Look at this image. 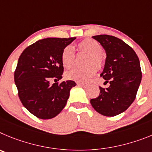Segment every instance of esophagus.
Instances as JSON below:
<instances>
[{
  "instance_id": "34e87169",
  "label": "esophagus",
  "mask_w": 152,
  "mask_h": 152,
  "mask_svg": "<svg viewBox=\"0 0 152 152\" xmlns=\"http://www.w3.org/2000/svg\"><path fill=\"white\" fill-rule=\"evenodd\" d=\"M77 85L79 86H86V83H80V82H78Z\"/></svg>"
}]
</instances>
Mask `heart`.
I'll list each match as a JSON object with an SVG mask.
<instances>
[{
	"label": "heart",
	"mask_w": 152,
	"mask_h": 152,
	"mask_svg": "<svg viewBox=\"0 0 152 152\" xmlns=\"http://www.w3.org/2000/svg\"><path fill=\"white\" fill-rule=\"evenodd\" d=\"M78 48L81 51L88 54L86 61V64H88L86 67H76L66 72V78L69 80H73L80 83H85L95 74L97 71L96 66L101 67L103 63V57L102 56V47L96 41L93 39H85L79 42ZM75 61V52L73 48L70 45L65 47L61 53V63L63 66L66 69H69L73 66Z\"/></svg>",
	"instance_id": "obj_1"
}]
</instances>
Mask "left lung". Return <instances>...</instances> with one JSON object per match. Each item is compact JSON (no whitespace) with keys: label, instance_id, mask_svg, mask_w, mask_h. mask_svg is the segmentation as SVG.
<instances>
[{"label":"left lung","instance_id":"1","mask_svg":"<svg viewBox=\"0 0 152 152\" xmlns=\"http://www.w3.org/2000/svg\"><path fill=\"white\" fill-rule=\"evenodd\" d=\"M102 46L106 60L100 76L108 88L99 86L100 94L90 103L97 112L114 117L125 111L134 102L142 80L140 62L133 49L121 39L108 35L92 36Z\"/></svg>","mask_w":152,"mask_h":152}]
</instances>
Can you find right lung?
<instances>
[{"label": "right lung", "mask_w": 152, "mask_h": 152, "mask_svg": "<svg viewBox=\"0 0 152 152\" xmlns=\"http://www.w3.org/2000/svg\"><path fill=\"white\" fill-rule=\"evenodd\" d=\"M76 38H47L37 41L19 57L14 81L22 104L35 117L54 118L66 106L69 91L76 83L72 80L50 84L62 79L61 53Z\"/></svg>", "instance_id": "obj_1"}]
</instances>
